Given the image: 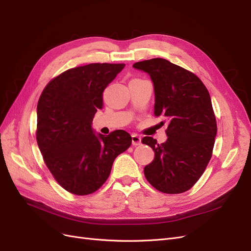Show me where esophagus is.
<instances>
[{"instance_id":"esophagus-1","label":"esophagus","mask_w":251,"mask_h":251,"mask_svg":"<svg viewBox=\"0 0 251 251\" xmlns=\"http://www.w3.org/2000/svg\"><path fill=\"white\" fill-rule=\"evenodd\" d=\"M132 144H133L134 147L139 146V144H141V137H140V136L136 135V134H133L132 135Z\"/></svg>"}]
</instances>
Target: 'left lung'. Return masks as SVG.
Listing matches in <instances>:
<instances>
[{
    "label": "left lung",
    "instance_id": "obj_1",
    "mask_svg": "<svg viewBox=\"0 0 251 251\" xmlns=\"http://www.w3.org/2000/svg\"><path fill=\"white\" fill-rule=\"evenodd\" d=\"M135 69L150 75L154 85L155 116L168 123L165 142L142 138L155 151L144 166V176L158 191L181 194L202 176L210 160L217 123L206 87L198 76L164 58L135 63Z\"/></svg>",
    "mask_w": 251,
    "mask_h": 251
}]
</instances>
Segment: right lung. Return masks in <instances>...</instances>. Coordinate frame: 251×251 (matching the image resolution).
I'll use <instances>...</instances> for the list:
<instances>
[{
    "label": "right lung",
    "mask_w": 251,
    "mask_h": 251,
    "mask_svg": "<svg viewBox=\"0 0 251 251\" xmlns=\"http://www.w3.org/2000/svg\"><path fill=\"white\" fill-rule=\"evenodd\" d=\"M125 64H89L53 78L37 103L36 140L44 161L71 194L96 192L108 179L115 158L130 148L131 135L117 130L96 134L92 121L102 108V92Z\"/></svg>",
    "instance_id": "right-lung-1"
}]
</instances>
